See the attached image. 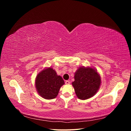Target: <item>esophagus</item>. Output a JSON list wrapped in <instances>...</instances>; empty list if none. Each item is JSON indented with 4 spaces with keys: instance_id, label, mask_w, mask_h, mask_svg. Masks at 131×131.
I'll return each mask as SVG.
<instances>
[{
    "instance_id": "34e87169",
    "label": "esophagus",
    "mask_w": 131,
    "mask_h": 131,
    "mask_svg": "<svg viewBox=\"0 0 131 131\" xmlns=\"http://www.w3.org/2000/svg\"><path fill=\"white\" fill-rule=\"evenodd\" d=\"M65 83H66V84H67V85H69L70 83V82L69 80H66L65 81Z\"/></svg>"
}]
</instances>
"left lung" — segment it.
Wrapping results in <instances>:
<instances>
[{
    "mask_svg": "<svg viewBox=\"0 0 131 131\" xmlns=\"http://www.w3.org/2000/svg\"><path fill=\"white\" fill-rule=\"evenodd\" d=\"M72 82L75 93L80 100H85L93 96L100 88L101 77L91 67H80L75 73Z\"/></svg>",
    "mask_w": 131,
    "mask_h": 131,
    "instance_id": "obj_1",
    "label": "left lung"
}]
</instances>
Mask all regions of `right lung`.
Segmentation results:
<instances>
[{"instance_id":"1","label":"right lung","mask_w":131,"mask_h":131,"mask_svg":"<svg viewBox=\"0 0 131 131\" xmlns=\"http://www.w3.org/2000/svg\"><path fill=\"white\" fill-rule=\"evenodd\" d=\"M64 84L62 78L52 68L42 70L35 79V88L39 95L46 100L57 97L61 87Z\"/></svg>"}]
</instances>
